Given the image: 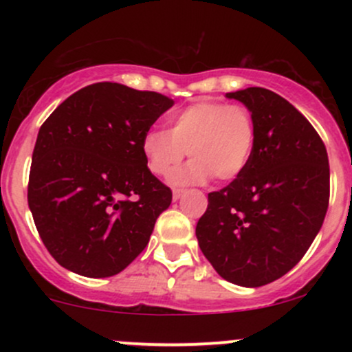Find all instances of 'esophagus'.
<instances>
[{
	"label": "esophagus",
	"instance_id": "obj_1",
	"mask_svg": "<svg viewBox=\"0 0 352 352\" xmlns=\"http://www.w3.org/2000/svg\"><path fill=\"white\" fill-rule=\"evenodd\" d=\"M182 195H184V188H173V192H172L173 200H179Z\"/></svg>",
	"mask_w": 352,
	"mask_h": 352
}]
</instances>
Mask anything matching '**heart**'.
I'll use <instances>...</instances> for the list:
<instances>
[{"mask_svg": "<svg viewBox=\"0 0 352 352\" xmlns=\"http://www.w3.org/2000/svg\"><path fill=\"white\" fill-rule=\"evenodd\" d=\"M167 131H151L142 140L148 170L168 177L187 155V167L173 173L175 184H201L236 179L252 157L256 127L252 112L241 104L199 100L173 112Z\"/></svg>", "mask_w": 352, "mask_h": 352, "instance_id": "obj_1", "label": "heart"}]
</instances>
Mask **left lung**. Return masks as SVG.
Returning <instances> with one entry per match:
<instances>
[{
  "label": "left lung",
  "instance_id": "1",
  "mask_svg": "<svg viewBox=\"0 0 352 352\" xmlns=\"http://www.w3.org/2000/svg\"><path fill=\"white\" fill-rule=\"evenodd\" d=\"M252 112L250 162L208 193L197 223L201 253L223 280L256 288L286 274L316 238L329 205V160L309 120L276 92H228Z\"/></svg>",
  "mask_w": 352,
  "mask_h": 352
}]
</instances>
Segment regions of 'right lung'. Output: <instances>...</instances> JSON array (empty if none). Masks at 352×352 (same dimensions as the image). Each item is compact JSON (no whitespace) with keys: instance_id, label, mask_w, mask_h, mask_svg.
Segmentation results:
<instances>
[{"instance_id":"add662e5","label":"right lung","mask_w":352,"mask_h":352,"mask_svg":"<svg viewBox=\"0 0 352 352\" xmlns=\"http://www.w3.org/2000/svg\"><path fill=\"white\" fill-rule=\"evenodd\" d=\"M172 106L159 92L96 82L44 120L28 205L60 266L89 278L114 276L147 246L172 190L148 170L142 140Z\"/></svg>"}]
</instances>
